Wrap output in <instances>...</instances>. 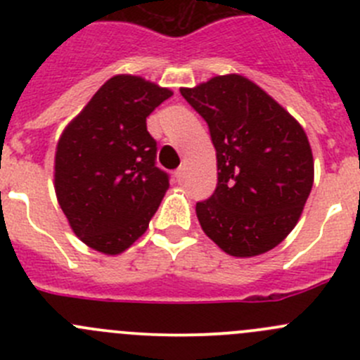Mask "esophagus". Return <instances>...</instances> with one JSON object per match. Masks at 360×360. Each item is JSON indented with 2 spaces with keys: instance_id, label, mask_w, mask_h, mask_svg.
<instances>
[{
  "instance_id": "obj_1",
  "label": "esophagus",
  "mask_w": 360,
  "mask_h": 360,
  "mask_svg": "<svg viewBox=\"0 0 360 360\" xmlns=\"http://www.w3.org/2000/svg\"><path fill=\"white\" fill-rule=\"evenodd\" d=\"M176 179L177 183H183V181L186 179V169H184V167H179V169L176 170Z\"/></svg>"
}]
</instances>
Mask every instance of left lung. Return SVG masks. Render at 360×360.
Returning <instances> with one entry per match:
<instances>
[{"instance_id": "obj_1", "label": "left lung", "mask_w": 360, "mask_h": 360, "mask_svg": "<svg viewBox=\"0 0 360 360\" xmlns=\"http://www.w3.org/2000/svg\"><path fill=\"white\" fill-rule=\"evenodd\" d=\"M181 96L209 125L217 186L197 203L203 233L235 257L277 248L296 226L314 186L303 127L242 75L214 76Z\"/></svg>"}]
</instances>
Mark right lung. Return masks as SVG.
<instances>
[{"instance_id":"right-lung-1","label":"right lung","mask_w":360,"mask_h":360,"mask_svg":"<svg viewBox=\"0 0 360 360\" xmlns=\"http://www.w3.org/2000/svg\"><path fill=\"white\" fill-rule=\"evenodd\" d=\"M170 96L141 76L116 75L60 134L57 202L76 237L97 252L116 256L143 237L169 190L146 118Z\"/></svg>"}]
</instances>
